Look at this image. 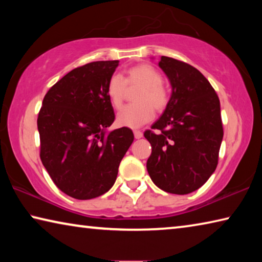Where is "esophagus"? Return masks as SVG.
I'll use <instances>...</instances> for the list:
<instances>
[{
  "label": "esophagus",
  "mask_w": 262,
  "mask_h": 262,
  "mask_svg": "<svg viewBox=\"0 0 262 262\" xmlns=\"http://www.w3.org/2000/svg\"><path fill=\"white\" fill-rule=\"evenodd\" d=\"M134 136H135V139H141L142 136H143V133H142L141 130H134Z\"/></svg>",
  "instance_id": "esophagus-1"
}]
</instances>
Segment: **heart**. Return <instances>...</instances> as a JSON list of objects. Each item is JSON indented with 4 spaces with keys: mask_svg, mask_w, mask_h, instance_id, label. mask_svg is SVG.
<instances>
[{
    "mask_svg": "<svg viewBox=\"0 0 262 262\" xmlns=\"http://www.w3.org/2000/svg\"><path fill=\"white\" fill-rule=\"evenodd\" d=\"M128 88L140 86L135 95L136 104L127 105L117 114V123L121 127L137 128L154 118V108L162 112L170 100L167 89L163 85V76L151 64L142 63L127 69L126 76L114 74L110 77L106 94L113 107L122 104Z\"/></svg>",
    "mask_w": 262,
    "mask_h": 262,
    "instance_id": "b5f03b06",
    "label": "heart"
}]
</instances>
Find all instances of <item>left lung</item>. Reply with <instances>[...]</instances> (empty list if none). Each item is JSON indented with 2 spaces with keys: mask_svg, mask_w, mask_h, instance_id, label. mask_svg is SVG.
Segmentation results:
<instances>
[{
  "mask_svg": "<svg viewBox=\"0 0 262 262\" xmlns=\"http://www.w3.org/2000/svg\"><path fill=\"white\" fill-rule=\"evenodd\" d=\"M158 66L172 86L162 117L145 130L151 144L147 170L167 193L188 194L216 170L223 139L219 96L208 79L186 62L162 56Z\"/></svg>",
  "mask_w": 262,
  "mask_h": 262,
  "instance_id": "obj_1",
  "label": "left lung"
}]
</instances>
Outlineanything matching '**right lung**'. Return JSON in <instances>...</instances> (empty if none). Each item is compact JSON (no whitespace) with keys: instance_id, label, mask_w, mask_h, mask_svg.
Returning a JSON list of instances; mask_svg holds the SVG:
<instances>
[{"instance_id":"obj_1","label":"right lung","mask_w":262,"mask_h":262,"mask_svg":"<svg viewBox=\"0 0 262 262\" xmlns=\"http://www.w3.org/2000/svg\"><path fill=\"white\" fill-rule=\"evenodd\" d=\"M119 61L75 68L43 97L38 115L40 159L56 187L77 200L110 190L134 141L127 127L106 133L114 111L106 94Z\"/></svg>"}]
</instances>
